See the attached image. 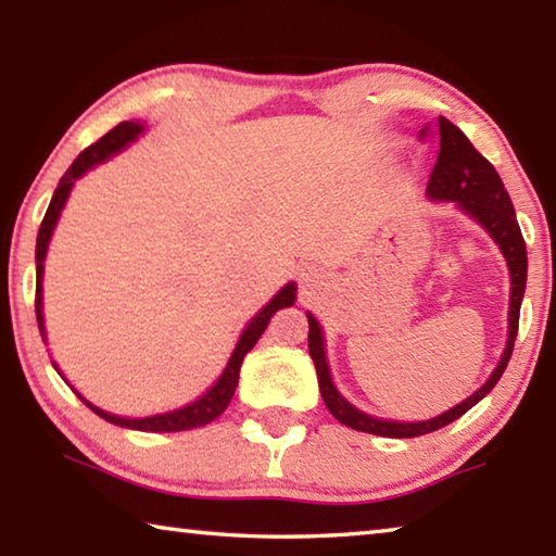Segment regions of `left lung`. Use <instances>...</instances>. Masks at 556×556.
Listing matches in <instances>:
<instances>
[{"instance_id": "left-lung-1", "label": "left lung", "mask_w": 556, "mask_h": 556, "mask_svg": "<svg viewBox=\"0 0 556 556\" xmlns=\"http://www.w3.org/2000/svg\"><path fill=\"white\" fill-rule=\"evenodd\" d=\"M434 135L439 139V156L437 164L431 168L427 193L437 201H456L460 208L468 215L483 225V228L493 235V240L501 244L503 255L507 260V267H510V331H507V345L505 353L493 370L491 380H488L481 390L470 394L468 400L456 404L454 409H448L439 417L429 421H384L375 419L370 414L357 412L353 404H348L331 382V372H328L326 353H324V336L321 326H318L316 318L308 314V355L314 357L316 375H318V390H321V397L326 402L328 412L341 421V425L351 427L355 431H365V434L375 437H392V439H412L429 434V431H437L441 427L451 425V421L458 419L460 414H466L473 404L481 402L488 392H491L501 375L507 368V361H510L513 348H515V336L517 326H520V304L525 296V281H527V248L525 238L520 232V225L515 218V208L510 195H507L501 176L493 168V164L478 152V149L468 142V137L460 131L456 125H451L446 117H439L434 127L427 125L421 129V137Z\"/></svg>"}]
</instances>
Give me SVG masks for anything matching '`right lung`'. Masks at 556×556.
Listing matches in <instances>:
<instances>
[{
    "label": "right lung",
    "mask_w": 556,
    "mask_h": 556,
    "mask_svg": "<svg viewBox=\"0 0 556 556\" xmlns=\"http://www.w3.org/2000/svg\"><path fill=\"white\" fill-rule=\"evenodd\" d=\"M142 125L139 122H119L115 129H110L105 137H100L96 144H90L88 149H83L78 154V159L71 164L68 172L63 174V178L55 186L53 191V199L49 203V211H46L43 220H41V228H39V238H36V321H39L41 328V336H43V314H41V275H43V260H46V248H49V240H51V232L55 228V220H59V215L65 205V199H68L71 188L75 184V178L83 176L88 172L90 166H96L100 162H105L112 154H117L119 149H125L131 139H137L142 135ZM294 285H287L285 289L279 291V294L269 301V304L262 308V312L252 318L244 328L238 345H235V351L230 355V363L225 372L218 378V382L213 384V388L199 397L191 404H186V407L176 409V412H166V414H156V417H147V419H125V417H115V414H108L98 407H92L90 402H86L88 407L100 414L102 419L110 421V425H117V427H127V429H137V431H186V429H195V427H205L211 425L213 419H218L220 414L228 407L235 388H238V380H240V365H242V357L252 351V345L260 341V336L265 333V328L269 324L271 314L277 312V308H285L289 304H294Z\"/></svg>",
    "instance_id": "1"
}]
</instances>
